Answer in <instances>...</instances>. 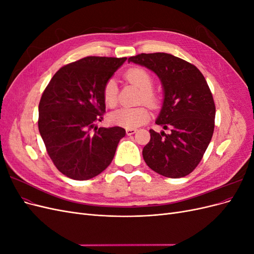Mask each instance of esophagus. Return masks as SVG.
I'll list each match as a JSON object with an SVG mask.
<instances>
[{"instance_id":"esophagus-1","label":"esophagus","mask_w":254,"mask_h":254,"mask_svg":"<svg viewBox=\"0 0 254 254\" xmlns=\"http://www.w3.org/2000/svg\"><path fill=\"white\" fill-rule=\"evenodd\" d=\"M135 132H136V129H134V128H127V129H126V133H127V135L134 134Z\"/></svg>"}]
</instances>
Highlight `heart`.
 <instances>
[{
	"label": "heart",
	"instance_id": "obj_1",
	"mask_svg": "<svg viewBox=\"0 0 254 254\" xmlns=\"http://www.w3.org/2000/svg\"><path fill=\"white\" fill-rule=\"evenodd\" d=\"M125 79L137 89H140L139 102L145 103L149 107L159 104V96L152 90L153 79L150 73L143 67H132L125 73ZM103 101L108 108H114L118 105V88L114 80L109 79L103 88ZM150 118L148 109L145 106L135 108H121L110 115V121L114 125L125 128H136L145 124Z\"/></svg>",
	"mask_w": 254,
	"mask_h": 254
}]
</instances>
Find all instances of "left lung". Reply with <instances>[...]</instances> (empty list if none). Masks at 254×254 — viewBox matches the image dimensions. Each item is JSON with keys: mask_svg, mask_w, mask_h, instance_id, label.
Here are the masks:
<instances>
[{"mask_svg": "<svg viewBox=\"0 0 254 254\" xmlns=\"http://www.w3.org/2000/svg\"><path fill=\"white\" fill-rule=\"evenodd\" d=\"M128 61L158 75L164 101L156 124L171 130H149L144 161L167 178L188 176L201 161L214 132L215 104L204 76L194 64L166 53L139 54Z\"/></svg>", "mask_w": 254, "mask_h": 254, "instance_id": "left-lung-1", "label": "left lung"}]
</instances>
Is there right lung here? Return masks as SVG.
I'll return each instance as SVG.
<instances>
[{
    "instance_id": "right-lung-1",
    "label": "right lung",
    "mask_w": 254,
    "mask_h": 254,
    "mask_svg": "<svg viewBox=\"0 0 254 254\" xmlns=\"http://www.w3.org/2000/svg\"><path fill=\"white\" fill-rule=\"evenodd\" d=\"M126 59L84 57L60 67L43 92L39 132L54 165L68 178L88 180L104 172L126 134L119 126H95L106 112L105 83Z\"/></svg>"
}]
</instances>
